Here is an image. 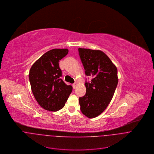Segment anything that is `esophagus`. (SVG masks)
<instances>
[{"label": "esophagus", "mask_w": 154, "mask_h": 154, "mask_svg": "<svg viewBox=\"0 0 154 154\" xmlns=\"http://www.w3.org/2000/svg\"><path fill=\"white\" fill-rule=\"evenodd\" d=\"M77 84H77L76 82H75V83H74V84H73V88L74 89H75V88H76V87L77 86Z\"/></svg>", "instance_id": "esophagus-1"}]
</instances>
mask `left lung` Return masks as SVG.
<instances>
[{"instance_id": "left-lung-1", "label": "left lung", "mask_w": 154, "mask_h": 154, "mask_svg": "<svg viewBox=\"0 0 154 154\" xmlns=\"http://www.w3.org/2000/svg\"><path fill=\"white\" fill-rule=\"evenodd\" d=\"M87 76L93 79L85 82V95L79 98L82 113L89 118L102 113L111 101L116 88L118 71L109 57L102 51L78 48Z\"/></svg>"}]
</instances>
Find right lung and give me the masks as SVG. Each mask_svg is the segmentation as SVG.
Listing matches in <instances>:
<instances>
[{"mask_svg":"<svg viewBox=\"0 0 154 154\" xmlns=\"http://www.w3.org/2000/svg\"><path fill=\"white\" fill-rule=\"evenodd\" d=\"M69 52L67 48H54L44 53L31 67L29 80L33 94L43 109L56 112L63 109L73 87L60 78L59 60Z\"/></svg>","mask_w":154,"mask_h":154,"instance_id":"1","label":"right lung"}]
</instances>
